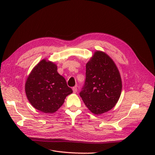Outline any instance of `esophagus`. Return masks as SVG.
I'll return each mask as SVG.
<instances>
[{"label":"esophagus","mask_w":155,"mask_h":155,"mask_svg":"<svg viewBox=\"0 0 155 155\" xmlns=\"http://www.w3.org/2000/svg\"><path fill=\"white\" fill-rule=\"evenodd\" d=\"M72 90H73V92L74 93V94H75V93L77 92V87H73Z\"/></svg>","instance_id":"esophagus-1"}]
</instances>
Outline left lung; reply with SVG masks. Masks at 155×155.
<instances>
[{"mask_svg": "<svg viewBox=\"0 0 155 155\" xmlns=\"http://www.w3.org/2000/svg\"><path fill=\"white\" fill-rule=\"evenodd\" d=\"M122 80L116 63L104 51L97 50L86 64V80L80 95L95 115L111 110L118 102Z\"/></svg>", "mask_w": 155, "mask_h": 155, "instance_id": "obj_1", "label": "left lung"}]
</instances>
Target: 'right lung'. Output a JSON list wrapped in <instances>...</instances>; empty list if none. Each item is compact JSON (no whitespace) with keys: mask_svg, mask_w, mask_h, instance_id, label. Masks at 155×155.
I'll list each match as a JSON object with an SVG mask.
<instances>
[{"mask_svg":"<svg viewBox=\"0 0 155 155\" xmlns=\"http://www.w3.org/2000/svg\"><path fill=\"white\" fill-rule=\"evenodd\" d=\"M27 99L32 107L47 114L58 110L73 91L63 77L57 71V65L44 58L32 68L25 83Z\"/></svg>","mask_w":155,"mask_h":155,"instance_id":"right-lung-1","label":"right lung"}]
</instances>
